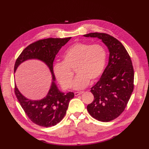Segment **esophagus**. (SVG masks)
Wrapping results in <instances>:
<instances>
[{
	"label": "esophagus",
	"instance_id": "obj_1",
	"mask_svg": "<svg viewBox=\"0 0 149 149\" xmlns=\"http://www.w3.org/2000/svg\"><path fill=\"white\" fill-rule=\"evenodd\" d=\"M83 93H84L83 91H81V92H75V93H74V96H78L80 95V94H83Z\"/></svg>",
	"mask_w": 149,
	"mask_h": 149
}]
</instances>
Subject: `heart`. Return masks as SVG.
Segmentation results:
<instances>
[{"instance_id": "heart-1", "label": "heart", "mask_w": 149, "mask_h": 149, "mask_svg": "<svg viewBox=\"0 0 149 149\" xmlns=\"http://www.w3.org/2000/svg\"><path fill=\"white\" fill-rule=\"evenodd\" d=\"M106 58V51L101 45L76 42L66 49L62 63L55 64L53 73L62 86L69 89L73 86V71L75 68L77 76L74 88L82 89L90 81L93 83L100 77L104 70Z\"/></svg>"}]
</instances>
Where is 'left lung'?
Segmentation results:
<instances>
[{
  "label": "left lung",
  "instance_id": "1",
  "mask_svg": "<svg viewBox=\"0 0 149 149\" xmlns=\"http://www.w3.org/2000/svg\"><path fill=\"white\" fill-rule=\"evenodd\" d=\"M84 36L102 40L109 49L108 65L100 81L91 88L94 100L87 110L97 120L109 122L123 113L133 92L132 63L123 45L112 36L97 32Z\"/></svg>",
  "mask_w": 149,
  "mask_h": 149
}]
</instances>
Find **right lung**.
<instances>
[{
  "instance_id": "obj_1",
  "label": "right lung",
  "mask_w": 149,
  "mask_h": 149,
  "mask_svg": "<svg viewBox=\"0 0 149 149\" xmlns=\"http://www.w3.org/2000/svg\"><path fill=\"white\" fill-rule=\"evenodd\" d=\"M71 37L49 38L39 40L26 47L16 60L14 71L20 63L26 60L38 59L46 63L50 70L53 82L47 96L40 101L26 99L20 93L15 84L14 92L22 109L33 123L45 127L56 125L63 119L70 100L74 97L73 92L65 94L59 91L54 81L53 64L56 54Z\"/></svg>"
}]
</instances>
